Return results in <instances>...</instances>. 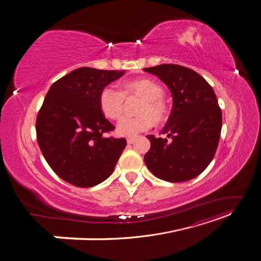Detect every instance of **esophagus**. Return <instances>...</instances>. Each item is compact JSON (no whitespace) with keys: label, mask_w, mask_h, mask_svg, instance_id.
Instances as JSON below:
<instances>
[{"label":"esophagus","mask_w":261,"mask_h":261,"mask_svg":"<svg viewBox=\"0 0 261 261\" xmlns=\"http://www.w3.org/2000/svg\"><path fill=\"white\" fill-rule=\"evenodd\" d=\"M134 143H135V138H134V137L127 138V144H128V145H132V144H134Z\"/></svg>","instance_id":"34e87169"}]
</instances>
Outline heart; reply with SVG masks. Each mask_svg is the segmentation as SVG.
Masks as SVG:
<instances>
[{
  "instance_id": "obj_1",
  "label": "heart",
  "mask_w": 261,
  "mask_h": 261,
  "mask_svg": "<svg viewBox=\"0 0 261 261\" xmlns=\"http://www.w3.org/2000/svg\"><path fill=\"white\" fill-rule=\"evenodd\" d=\"M136 96L141 98L136 109V116L123 117L116 126V133L121 136L135 137L138 134L152 127L153 123H162L168 117V106L163 100V88L149 78H139L126 82L121 91L112 86H107L99 94L101 112L110 120L120 118L125 98Z\"/></svg>"
}]
</instances>
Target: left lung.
Returning a JSON list of instances; mask_svg holds the SVG:
<instances>
[{"label":"left lung","instance_id":"left-lung-1","mask_svg":"<svg viewBox=\"0 0 261 261\" xmlns=\"http://www.w3.org/2000/svg\"><path fill=\"white\" fill-rule=\"evenodd\" d=\"M169 87L173 108L161 134L148 135L145 163L158 178L179 183L198 176L216 154L222 112L212 87L195 70L175 64L144 68Z\"/></svg>","mask_w":261,"mask_h":261}]
</instances>
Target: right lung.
<instances>
[{
    "label": "right lung",
    "mask_w": 261,
    "mask_h": 261,
    "mask_svg": "<svg viewBox=\"0 0 261 261\" xmlns=\"http://www.w3.org/2000/svg\"><path fill=\"white\" fill-rule=\"evenodd\" d=\"M124 73L81 67L46 93L36 122L38 145L51 169L67 183L92 187L114 171L126 140L105 136L114 126L101 112L99 94Z\"/></svg>",
    "instance_id": "right-lung-1"
}]
</instances>
